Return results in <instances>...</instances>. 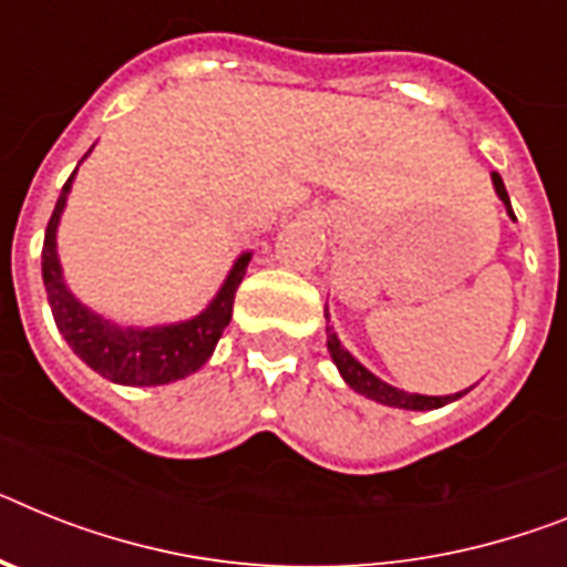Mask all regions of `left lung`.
<instances>
[{"label":"left lung","mask_w":567,"mask_h":567,"mask_svg":"<svg viewBox=\"0 0 567 567\" xmlns=\"http://www.w3.org/2000/svg\"><path fill=\"white\" fill-rule=\"evenodd\" d=\"M493 184H496V193H498V198L504 202V207H507V213L513 216L511 195H507V189H504L502 175L493 173ZM513 218H516V216H513ZM326 317H328V313H326ZM328 331H331V328H328ZM328 351H331V360H334L337 369H340L342 380H346V383H349L354 392L365 394V398H372V401H378V403H386V406L421 409V412H423V409L444 406V403L455 401V398H461V394H464V392H458V394H446V398H430V394H409V392H401V389L389 386V383H383V380L374 378L369 369H363V365L357 363L354 357L349 354V351L342 349L334 331L328 334Z\"/></svg>","instance_id":"8db88e82"}]
</instances>
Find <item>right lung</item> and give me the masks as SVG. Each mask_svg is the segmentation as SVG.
Listing matches in <instances>:
<instances>
[{"label": "right lung", "instance_id": "obj_1", "mask_svg": "<svg viewBox=\"0 0 567 567\" xmlns=\"http://www.w3.org/2000/svg\"><path fill=\"white\" fill-rule=\"evenodd\" d=\"M71 178L65 181L63 193L56 198V207L45 227V241H42V282L49 291L51 313H54L60 334L85 365H92L94 372L123 386H161V383H173V380L198 372L210 360L218 337L230 322L233 299L245 279L250 254L236 259L221 291L207 306V311L193 320L161 328L112 326L71 297L63 282L60 259H56V225L69 198Z\"/></svg>", "mask_w": 567, "mask_h": 567}]
</instances>
